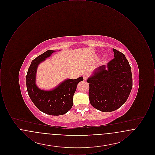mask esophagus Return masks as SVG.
Here are the masks:
<instances>
[{"instance_id":"obj_1","label":"esophagus","mask_w":155,"mask_h":155,"mask_svg":"<svg viewBox=\"0 0 155 155\" xmlns=\"http://www.w3.org/2000/svg\"><path fill=\"white\" fill-rule=\"evenodd\" d=\"M89 75L88 74H87V73H85V74H84L83 75V78H84V80H87V78H88Z\"/></svg>"}]
</instances>
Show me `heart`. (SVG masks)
<instances>
[{"mask_svg": "<svg viewBox=\"0 0 155 155\" xmlns=\"http://www.w3.org/2000/svg\"><path fill=\"white\" fill-rule=\"evenodd\" d=\"M107 58H108V56H107V55L106 54H103V56H102V60H103V61H106Z\"/></svg>", "mask_w": 155, "mask_h": 155, "instance_id": "b5f03b06", "label": "heart"}]
</instances>
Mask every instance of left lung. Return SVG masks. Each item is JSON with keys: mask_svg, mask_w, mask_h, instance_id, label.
<instances>
[{"mask_svg": "<svg viewBox=\"0 0 155 155\" xmlns=\"http://www.w3.org/2000/svg\"><path fill=\"white\" fill-rule=\"evenodd\" d=\"M114 59L97 68L87 80L91 105L99 110H116L127 101L133 87L131 68L125 55L113 49Z\"/></svg>", "mask_w": 155, "mask_h": 155, "instance_id": "left-lung-1", "label": "left lung"}]
</instances>
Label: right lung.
<instances>
[{"label": "right lung", "instance_id": "obj_1", "mask_svg": "<svg viewBox=\"0 0 155 155\" xmlns=\"http://www.w3.org/2000/svg\"><path fill=\"white\" fill-rule=\"evenodd\" d=\"M54 52L47 51L32 61L27 74V88L30 99L39 110L49 115L60 116L71 109L77 84L83 81V77L66 80L51 91L39 88L36 85L38 66Z\"/></svg>", "mask_w": 155, "mask_h": 155}]
</instances>
